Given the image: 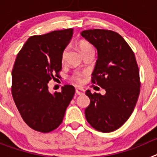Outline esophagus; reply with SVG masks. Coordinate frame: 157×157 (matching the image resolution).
<instances>
[{"label":"esophagus","mask_w":157,"mask_h":157,"mask_svg":"<svg viewBox=\"0 0 157 157\" xmlns=\"http://www.w3.org/2000/svg\"><path fill=\"white\" fill-rule=\"evenodd\" d=\"M75 92H76V94H78V95H82V94H84L85 90H84V89H82V88H76Z\"/></svg>","instance_id":"esophagus-1"}]
</instances>
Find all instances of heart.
I'll use <instances>...</instances> for the list:
<instances>
[{
  "label": "heart",
  "mask_w": 157,
  "mask_h": 157,
  "mask_svg": "<svg viewBox=\"0 0 157 157\" xmlns=\"http://www.w3.org/2000/svg\"><path fill=\"white\" fill-rule=\"evenodd\" d=\"M78 48H79V50L81 52V53L82 54V56H84L85 54L88 53V52H91V51H94V48H93V45H91L90 43L88 42V41H80L78 44ZM69 50V47H66V48L63 49V52H62L61 55V62L62 63H64L66 61L67 55V52ZM83 76H84V73L83 72H75L74 74L72 75L71 79V81L75 82L76 83H81L82 82Z\"/></svg>",
  "instance_id": "b5f03b06"
}]
</instances>
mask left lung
I'll return each instance as SVG.
<instances>
[{
  "label": "left lung",
  "mask_w": 157,
  "mask_h": 157,
  "mask_svg": "<svg viewBox=\"0 0 157 157\" xmlns=\"http://www.w3.org/2000/svg\"><path fill=\"white\" fill-rule=\"evenodd\" d=\"M81 35L98 49L91 82L106 91L105 95L86 92L90 99L86 119L95 130L112 132L126 123L138 101L141 87L138 63L130 45L116 32L94 29L83 30Z\"/></svg>",
  "instance_id": "8db88e82"
}]
</instances>
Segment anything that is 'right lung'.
Wrapping results in <instances>:
<instances>
[{
  "instance_id": "1",
  "label": "right lung",
  "mask_w": 157,
  "mask_h": 157,
  "mask_svg": "<svg viewBox=\"0 0 157 157\" xmlns=\"http://www.w3.org/2000/svg\"><path fill=\"white\" fill-rule=\"evenodd\" d=\"M73 35L65 29L28 38L16 56L12 72V94L23 121L36 131L48 133L63 121L75 89L65 85L61 92L48 91V83L59 78L61 55Z\"/></svg>"
}]
</instances>
